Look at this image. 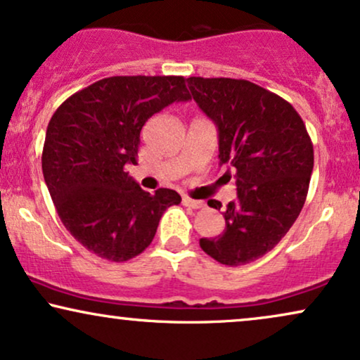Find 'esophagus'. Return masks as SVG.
<instances>
[{"instance_id":"obj_1","label":"esophagus","mask_w":360,"mask_h":360,"mask_svg":"<svg viewBox=\"0 0 360 360\" xmlns=\"http://www.w3.org/2000/svg\"><path fill=\"white\" fill-rule=\"evenodd\" d=\"M184 205L185 207H192V208H203L205 207V203H203L202 200H193V198H190V197H184Z\"/></svg>"}]
</instances>
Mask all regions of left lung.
<instances>
[{"instance_id": "obj_1", "label": "left lung", "mask_w": 360, "mask_h": 360, "mask_svg": "<svg viewBox=\"0 0 360 360\" xmlns=\"http://www.w3.org/2000/svg\"><path fill=\"white\" fill-rule=\"evenodd\" d=\"M187 83L219 128L220 165H229L237 180L224 233L200 238V247L237 267L272 250L294 225L307 198L314 146L300 115L275 93L247 79L190 77ZM208 205L220 210L221 203Z\"/></svg>"}]
</instances>
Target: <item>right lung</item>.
I'll return each instance as SVG.
<instances>
[{
	"mask_svg": "<svg viewBox=\"0 0 360 360\" xmlns=\"http://www.w3.org/2000/svg\"><path fill=\"white\" fill-rule=\"evenodd\" d=\"M187 100L184 77H110L53 113L41 155L44 181L66 230L101 259L141 254L163 212L181 202L175 190H141L125 165L136 163L146 120Z\"/></svg>",
	"mask_w": 360,
	"mask_h": 360,
	"instance_id": "add662e5",
	"label": "right lung"
}]
</instances>
